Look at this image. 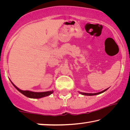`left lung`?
<instances>
[{
    "instance_id": "8db88e82",
    "label": "left lung",
    "mask_w": 130,
    "mask_h": 130,
    "mask_svg": "<svg viewBox=\"0 0 130 130\" xmlns=\"http://www.w3.org/2000/svg\"><path fill=\"white\" fill-rule=\"evenodd\" d=\"M108 89H106L104 90V91H103L102 92H98V93H83V92H79V93H80L81 94H83V95H86V96H93V95H96V94H100L102 93H103V92L106 91Z\"/></svg>"
}]
</instances>
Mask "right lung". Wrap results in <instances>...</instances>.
Returning <instances> with one entry per match:
<instances>
[{
  "label": "right lung",
  "mask_w": 130,
  "mask_h": 130,
  "mask_svg": "<svg viewBox=\"0 0 130 130\" xmlns=\"http://www.w3.org/2000/svg\"><path fill=\"white\" fill-rule=\"evenodd\" d=\"M11 83L18 91L20 92L21 93H22L23 95L26 96V97H28V98H33V99L41 98H43V97L49 96L50 94H51L53 93V91L44 92H31L29 91H22V90L19 89L18 88H17L12 82Z\"/></svg>",
  "instance_id": "1"
}]
</instances>
